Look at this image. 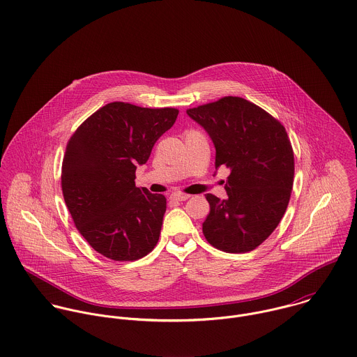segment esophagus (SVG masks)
I'll return each mask as SVG.
<instances>
[{
    "label": "esophagus",
    "instance_id": "esophagus-1",
    "mask_svg": "<svg viewBox=\"0 0 357 357\" xmlns=\"http://www.w3.org/2000/svg\"><path fill=\"white\" fill-rule=\"evenodd\" d=\"M190 198V195L187 194H181V192H174L170 195V199L172 201H178V202H183V201H187Z\"/></svg>",
    "mask_w": 357,
    "mask_h": 357
}]
</instances>
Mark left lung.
Segmentation results:
<instances>
[{
    "mask_svg": "<svg viewBox=\"0 0 357 357\" xmlns=\"http://www.w3.org/2000/svg\"><path fill=\"white\" fill-rule=\"evenodd\" d=\"M216 148V169H230L227 198L206 194L211 212L202 225L215 248L245 253L257 248L281 222L294 184V151L284 126L257 105L225 97L187 109Z\"/></svg>",
    "mask_w": 357,
    "mask_h": 357,
    "instance_id": "1",
    "label": "left lung"
}]
</instances>
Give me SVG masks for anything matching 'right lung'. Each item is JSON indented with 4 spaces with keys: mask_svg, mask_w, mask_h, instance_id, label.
I'll return each instance as SVG.
<instances>
[{
    "mask_svg": "<svg viewBox=\"0 0 357 357\" xmlns=\"http://www.w3.org/2000/svg\"><path fill=\"white\" fill-rule=\"evenodd\" d=\"M177 115L174 108L111 102L84 120L66 145V206L80 234L108 259L132 261L158 243L166 198L135 187V169Z\"/></svg>",
    "mask_w": 357,
    "mask_h": 357,
    "instance_id": "obj_1",
    "label": "right lung"
}]
</instances>
